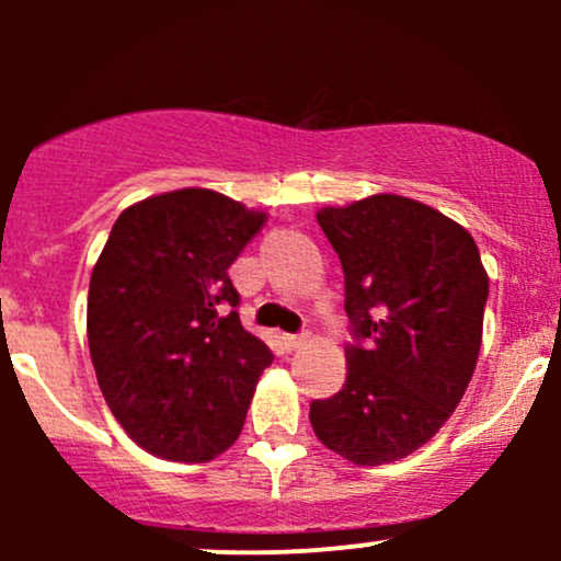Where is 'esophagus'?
Masks as SVG:
<instances>
[{"label": "esophagus", "instance_id": "1", "mask_svg": "<svg viewBox=\"0 0 561 561\" xmlns=\"http://www.w3.org/2000/svg\"><path fill=\"white\" fill-rule=\"evenodd\" d=\"M285 345L289 347V351H298V347H302V345H308L311 343V334L308 332H302V334H285Z\"/></svg>", "mask_w": 561, "mask_h": 561}]
</instances>
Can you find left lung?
Returning a JSON list of instances; mask_svg holds the SVG:
<instances>
[{"mask_svg": "<svg viewBox=\"0 0 561 561\" xmlns=\"http://www.w3.org/2000/svg\"><path fill=\"white\" fill-rule=\"evenodd\" d=\"M343 263V390L311 403L313 433L358 467L405 459L448 422L474 375L488 272L472 234L420 199L371 195L317 214Z\"/></svg>", "mask_w": 561, "mask_h": 561, "instance_id": "left-lung-1", "label": "left lung"}]
</instances>
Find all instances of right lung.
Segmentation results:
<instances>
[{"label":"right lung","instance_id":"obj_1","mask_svg":"<svg viewBox=\"0 0 561 561\" xmlns=\"http://www.w3.org/2000/svg\"><path fill=\"white\" fill-rule=\"evenodd\" d=\"M216 190L128 205L94 263L87 334L102 396L158 459L205 465L234 446L274 356L242 327L229 266L266 224Z\"/></svg>","mask_w":561,"mask_h":561}]
</instances>
